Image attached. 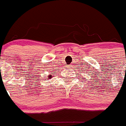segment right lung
<instances>
[{
  "instance_id": "1",
  "label": "right lung",
  "mask_w": 126,
  "mask_h": 126,
  "mask_svg": "<svg viewBox=\"0 0 126 126\" xmlns=\"http://www.w3.org/2000/svg\"><path fill=\"white\" fill-rule=\"evenodd\" d=\"M50 78H51V75H49V79H50Z\"/></svg>"
}]
</instances>
